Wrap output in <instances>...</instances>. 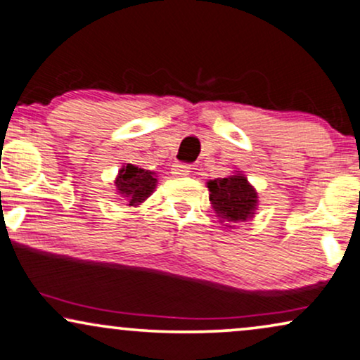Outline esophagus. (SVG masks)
Wrapping results in <instances>:
<instances>
[{
	"instance_id": "34e87169",
	"label": "esophagus",
	"mask_w": 360,
	"mask_h": 360,
	"mask_svg": "<svg viewBox=\"0 0 360 360\" xmlns=\"http://www.w3.org/2000/svg\"><path fill=\"white\" fill-rule=\"evenodd\" d=\"M171 172L174 176H189L191 166L189 165H183V162H176V165H172Z\"/></svg>"
}]
</instances>
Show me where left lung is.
I'll return each mask as SVG.
<instances>
[{"instance_id":"obj_1","label":"left lung","mask_w":360,"mask_h":360,"mask_svg":"<svg viewBox=\"0 0 360 360\" xmlns=\"http://www.w3.org/2000/svg\"><path fill=\"white\" fill-rule=\"evenodd\" d=\"M207 189L209 201L221 222H244L256 212L257 193L240 171H236L233 176L209 181Z\"/></svg>"}]
</instances>
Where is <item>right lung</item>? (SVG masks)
<instances>
[{"mask_svg":"<svg viewBox=\"0 0 360 360\" xmlns=\"http://www.w3.org/2000/svg\"><path fill=\"white\" fill-rule=\"evenodd\" d=\"M117 193L127 199V206H139L154 193L158 179L156 172L141 169L134 165L122 166L115 181Z\"/></svg>","mask_w":360,"mask_h":360,"instance_id":"1","label":"right lung"}]
</instances>
